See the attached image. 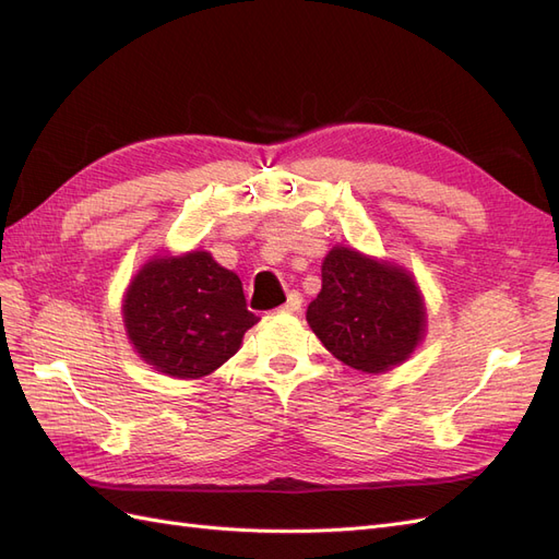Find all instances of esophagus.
<instances>
[{"mask_svg": "<svg viewBox=\"0 0 559 559\" xmlns=\"http://www.w3.org/2000/svg\"><path fill=\"white\" fill-rule=\"evenodd\" d=\"M302 308V296L298 292H292L289 298H286V302L282 306V310L286 312H298Z\"/></svg>", "mask_w": 559, "mask_h": 559, "instance_id": "esophagus-1", "label": "esophagus"}]
</instances>
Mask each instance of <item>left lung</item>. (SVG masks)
Instances as JSON below:
<instances>
[{
    "instance_id": "8db88e82",
    "label": "left lung",
    "mask_w": 559,
    "mask_h": 559,
    "mask_svg": "<svg viewBox=\"0 0 559 559\" xmlns=\"http://www.w3.org/2000/svg\"><path fill=\"white\" fill-rule=\"evenodd\" d=\"M308 324L335 359L382 373L405 361L425 333V302L408 270L333 247L321 263V292Z\"/></svg>"
}]
</instances>
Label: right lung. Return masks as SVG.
<instances>
[{"instance_id": "1", "label": "right lung", "mask_w": 559, "mask_h": 559, "mask_svg": "<svg viewBox=\"0 0 559 559\" xmlns=\"http://www.w3.org/2000/svg\"><path fill=\"white\" fill-rule=\"evenodd\" d=\"M123 321L132 347L165 376L205 378L240 349L259 317L240 277L207 251L156 257L130 282Z\"/></svg>"}]
</instances>
